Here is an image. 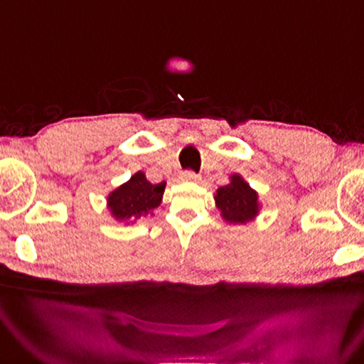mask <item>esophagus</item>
<instances>
[{
    "label": "esophagus",
    "instance_id": "esophagus-1",
    "mask_svg": "<svg viewBox=\"0 0 364 364\" xmlns=\"http://www.w3.org/2000/svg\"><path fill=\"white\" fill-rule=\"evenodd\" d=\"M181 178H183V180H186V181H198V180H200V176H198L196 172H192V170H186V172H183Z\"/></svg>",
    "mask_w": 364,
    "mask_h": 364
}]
</instances>
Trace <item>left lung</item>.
Listing matches in <instances>:
<instances>
[{
    "instance_id": "obj_1",
    "label": "left lung",
    "mask_w": 364,
    "mask_h": 364,
    "mask_svg": "<svg viewBox=\"0 0 364 364\" xmlns=\"http://www.w3.org/2000/svg\"><path fill=\"white\" fill-rule=\"evenodd\" d=\"M220 216L229 224H246L259 215V196L238 173L230 176V183L220 186L215 196Z\"/></svg>"
}]
</instances>
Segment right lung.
Masks as SVG:
<instances>
[{"label": "right lung", "instance_id": "1", "mask_svg": "<svg viewBox=\"0 0 364 364\" xmlns=\"http://www.w3.org/2000/svg\"><path fill=\"white\" fill-rule=\"evenodd\" d=\"M166 181L153 184L144 172H137L129 181L121 184L107 197V208L119 223L131 224L135 220L153 215L162 202Z\"/></svg>", "mask_w": 364, "mask_h": 364}]
</instances>
